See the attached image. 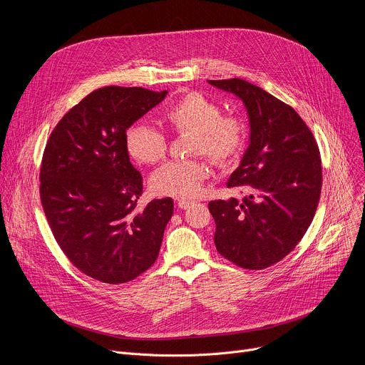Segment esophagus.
Listing matches in <instances>:
<instances>
[{
  "instance_id": "1",
  "label": "esophagus",
  "mask_w": 365,
  "mask_h": 365,
  "mask_svg": "<svg viewBox=\"0 0 365 365\" xmlns=\"http://www.w3.org/2000/svg\"><path fill=\"white\" fill-rule=\"evenodd\" d=\"M192 203H193V200H190V199H179L178 200V206L180 207V210H186V207H189Z\"/></svg>"
}]
</instances>
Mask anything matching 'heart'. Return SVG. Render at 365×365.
Listing matches in <instances>:
<instances>
[{"label": "heart", "mask_w": 365, "mask_h": 365, "mask_svg": "<svg viewBox=\"0 0 365 365\" xmlns=\"http://www.w3.org/2000/svg\"><path fill=\"white\" fill-rule=\"evenodd\" d=\"M165 124L176 134L190 133V154H205L215 165L235 162L245 145L247 125L241 115L221 113V107L200 92L182 93L163 113ZM125 147L133 159L144 165H155L168 153L166 135L151 125L138 123L125 133ZM210 175L206 163L199 159L170 162L151 178L154 193L172 197H192L202 189Z\"/></svg>", "instance_id": "1"}]
</instances>
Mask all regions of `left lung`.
Segmentation results:
<instances>
[{"mask_svg": "<svg viewBox=\"0 0 365 365\" xmlns=\"http://www.w3.org/2000/svg\"><path fill=\"white\" fill-rule=\"evenodd\" d=\"M247 108L250 144L227 187L245 196L210 202L215 247L235 266L263 270L284 258L315 217L322 189L317 140L287 103L247 81H207Z\"/></svg>", "mask_w": 365, "mask_h": 365, "instance_id": "8db88e82", "label": "left lung"}]
</instances>
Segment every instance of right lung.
<instances>
[{"label":"right lung","mask_w":365,"mask_h":365,"mask_svg":"<svg viewBox=\"0 0 365 365\" xmlns=\"http://www.w3.org/2000/svg\"><path fill=\"white\" fill-rule=\"evenodd\" d=\"M168 91L106 86L58 123L40 168V199L56 242L83 274L108 284L134 280L159 255L172 197L137 200L143 178L131 165L127 130Z\"/></svg>","instance_id":"add662e5"}]
</instances>
